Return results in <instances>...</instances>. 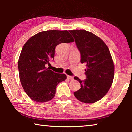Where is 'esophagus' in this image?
Wrapping results in <instances>:
<instances>
[{
    "label": "esophagus",
    "instance_id": "obj_1",
    "mask_svg": "<svg viewBox=\"0 0 132 132\" xmlns=\"http://www.w3.org/2000/svg\"><path fill=\"white\" fill-rule=\"evenodd\" d=\"M67 77H68V79H70V80H73V77L71 76L68 75V76H67Z\"/></svg>",
    "mask_w": 132,
    "mask_h": 132
}]
</instances>
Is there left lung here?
Listing matches in <instances>:
<instances>
[{"label": "left lung", "mask_w": 132, "mask_h": 132, "mask_svg": "<svg viewBox=\"0 0 132 132\" xmlns=\"http://www.w3.org/2000/svg\"><path fill=\"white\" fill-rule=\"evenodd\" d=\"M81 54V63L86 64V79L80 82L81 88L74 93L75 97L82 102L91 104L106 95L114 77V64L105 43L97 35L84 30H70Z\"/></svg>", "instance_id": "obj_1"}]
</instances>
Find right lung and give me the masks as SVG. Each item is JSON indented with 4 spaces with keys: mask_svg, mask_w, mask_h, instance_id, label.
Masks as SVG:
<instances>
[{
    "mask_svg": "<svg viewBox=\"0 0 132 132\" xmlns=\"http://www.w3.org/2000/svg\"><path fill=\"white\" fill-rule=\"evenodd\" d=\"M73 41L69 31L53 30L38 33L26 42L18 68L22 87L31 99L45 102L55 97L57 85L66 80V75L55 73L45 65L54 59L57 45Z\"/></svg>",
    "mask_w": 132,
    "mask_h": 132,
    "instance_id": "obj_1",
    "label": "right lung"
}]
</instances>
